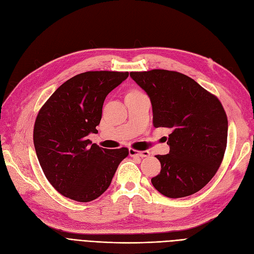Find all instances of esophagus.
Instances as JSON below:
<instances>
[{
  "mask_svg": "<svg viewBox=\"0 0 254 254\" xmlns=\"http://www.w3.org/2000/svg\"><path fill=\"white\" fill-rule=\"evenodd\" d=\"M130 156H137V157H140V158H143V157H148L150 155V152L149 151H137V150H134V149H129L128 151Z\"/></svg>",
  "mask_w": 254,
  "mask_h": 254,
  "instance_id": "esophagus-1",
  "label": "esophagus"
}]
</instances>
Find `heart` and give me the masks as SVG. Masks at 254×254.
<instances>
[{"mask_svg":"<svg viewBox=\"0 0 254 254\" xmlns=\"http://www.w3.org/2000/svg\"><path fill=\"white\" fill-rule=\"evenodd\" d=\"M130 93H139V92H137V91H133V92H130Z\"/></svg>","mask_w":254,"mask_h":254,"instance_id":"b5f03b06","label":"heart"}]
</instances>
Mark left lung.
<instances>
[{"label":"left lung","instance_id":"left-lung-1","mask_svg":"<svg viewBox=\"0 0 254 254\" xmlns=\"http://www.w3.org/2000/svg\"><path fill=\"white\" fill-rule=\"evenodd\" d=\"M129 76L149 95L153 126L168 127L170 152L156 155L160 173L151 179L170 198L198 192L215 175L227 146L228 119L218 98L182 72L152 69Z\"/></svg>","mask_w":254,"mask_h":254}]
</instances>
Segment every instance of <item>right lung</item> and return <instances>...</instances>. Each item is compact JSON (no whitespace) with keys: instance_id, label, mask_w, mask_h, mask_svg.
<instances>
[{"instance_id":"add662e5","label":"right lung","mask_w":254,"mask_h":254,"mask_svg":"<svg viewBox=\"0 0 254 254\" xmlns=\"http://www.w3.org/2000/svg\"><path fill=\"white\" fill-rule=\"evenodd\" d=\"M128 77L127 71H85L64 82L40 109L34 144L47 181L65 197L87 202L110 187L127 155L87 139L98 133L105 97Z\"/></svg>"}]
</instances>
